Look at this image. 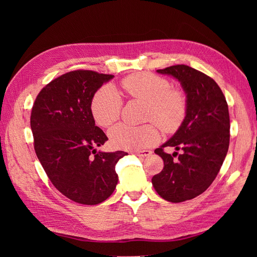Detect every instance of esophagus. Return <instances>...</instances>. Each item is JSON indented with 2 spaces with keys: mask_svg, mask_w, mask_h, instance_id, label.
I'll return each instance as SVG.
<instances>
[{
  "mask_svg": "<svg viewBox=\"0 0 257 257\" xmlns=\"http://www.w3.org/2000/svg\"><path fill=\"white\" fill-rule=\"evenodd\" d=\"M134 153L137 155V157L145 158V157H149L150 154H152V151H150V150H138V151H135Z\"/></svg>",
  "mask_w": 257,
  "mask_h": 257,
  "instance_id": "1",
  "label": "esophagus"
}]
</instances>
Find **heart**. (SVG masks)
Here are the masks:
<instances>
[{
	"mask_svg": "<svg viewBox=\"0 0 257 257\" xmlns=\"http://www.w3.org/2000/svg\"><path fill=\"white\" fill-rule=\"evenodd\" d=\"M124 94L148 105L146 120L154 122L166 133L177 131L186 114V97L180 90L158 75L139 73L130 75L121 82ZM121 99L111 87L99 89L91 102L93 119L100 127H110L119 119ZM112 145L120 149L141 150L160 141V131L154 124L131 126L119 124L109 132Z\"/></svg>",
	"mask_w": 257,
	"mask_h": 257,
	"instance_id": "1",
	"label": "heart"
}]
</instances>
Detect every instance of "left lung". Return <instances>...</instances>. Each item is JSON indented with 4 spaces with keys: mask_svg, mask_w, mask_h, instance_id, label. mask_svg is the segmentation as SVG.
I'll return each mask as SVG.
<instances>
[{
    "mask_svg": "<svg viewBox=\"0 0 257 257\" xmlns=\"http://www.w3.org/2000/svg\"><path fill=\"white\" fill-rule=\"evenodd\" d=\"M174 77L186 95V114L172 138L154 150L164 168L153 176L159 195L170 203H182L204 193L219 174L229 146V113L226 99L217 83L195 68L174 65L158 69ZM165 146L183 152L175 160Z\"/></svg>",
    "mask_w": 257,
    "mask_h": 257,
    "instance_id": "1",
    "label": "left lung"
}]
</instances>
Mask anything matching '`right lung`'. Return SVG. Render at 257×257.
Segmentation results:
<instances>
[{"instance_id": "obj_1", "label": "right lung", "mask_w": 257, "mask_h": 257, "mask_svg": "<svg viewBox=\"0 0 257 257\" xmlns=\"http://www.w3.org/2000/svg\"><path fill=\"white\" fill-rule=\"evenodd\" d=\"M114 76L74 71L49 82L31 113L34 149L52 184L76 203L97 205L118 183L115 164L126 152L97 151L108 138L95 125L91 102Z\"/></svg>"}]
</instances>
